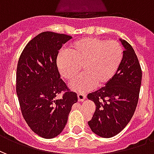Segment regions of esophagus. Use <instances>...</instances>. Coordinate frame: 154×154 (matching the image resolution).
<instances>
[{
	"label": "esophagus",
	"instance_id": "esophagus-1",
	"mask_svg": "<svg viewBox=\"0 0 154 154\" xmlns=\"http://www.w3.org/2000/svg\"><path fill=\"white\" fill-rule=\"evenodd\" d=\"M77 98H78L79 101H83L87 98V95L84 93H78L77 94Z\"/></svg>",
	"mask_w": 154,
	"mask_h": 154
}]
</instances>
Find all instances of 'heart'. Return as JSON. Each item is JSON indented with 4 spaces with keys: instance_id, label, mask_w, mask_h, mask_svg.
<instances>
[{
    "instance_id": "heart-1",
    "label": "heart",
    "mask_w": 154,
    "mask_h": 154,
    "mask_svg": "<svg viewBox=\"0 0 154 154\" xmlns=\"http://www.w3.org/2000/svg\"><path fill=\"white\" fill-rule=\"evenodd\" d=\"M66 52L57 56V69L61 76L71 82L78 76L82 67V75L70 86L72 90L80 92L108 83L124 57L123 48L118 42L95 37L75 41Z\"/></svg>"
}]
</instances>
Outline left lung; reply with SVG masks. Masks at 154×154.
Instances as JSON below:
<instances>
[{"label":"left lung","instance_id":"obj_1","mask_svg":"<svg viewBox=\"0 0 154 154\" xmlns=\"http://www.w3.org/2000/svg\"><path fill=\"white\" fill-rule=\"evenodd\" d=\"M124 57L112 79L106 86L87 95L96 105L88 121L91 131L102 138H111L125 128L135 111L142 81V70L132 46L122 38Z\"/></svg>","mask_w":154,"mask_h":154}]
</instances>
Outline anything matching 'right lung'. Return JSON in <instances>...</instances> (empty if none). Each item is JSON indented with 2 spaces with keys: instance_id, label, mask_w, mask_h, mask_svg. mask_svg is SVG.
<instances>
[{
  "instance_id": "obj_1",
  "label": "right lung",
  "mask_w": 154,
  "mask_h": 154,
  "mask_svg": "<svg viewBox=\"0 0 154 154\" xmlns=\"http://www.w3.org/2000/svg\"><path fill=\"white\" fill-rule=\"evenodd\" d=\"M70 35L46 31L29 42L19 58L16 93L22 116L30 129L44 139L63 130L72 106L77 101L61 79L57 66L58 50ZM64 91L61 99L57 96Z\"/></svg>"
}]
</instances>
